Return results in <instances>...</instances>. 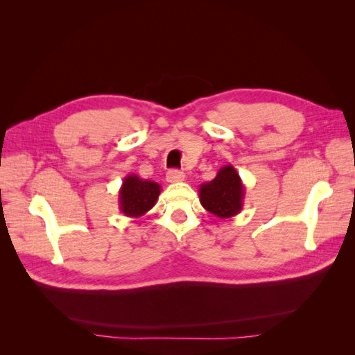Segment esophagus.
<instances>
[{"mask_svg": "<svg viewBox=\"0 0 355 355\" xmlns=\"http://www.w3.org/2000/svg\"><path fill=\"white\" fill-rule=\"evenodd\" d=\"M166 179H167L168 184H178V182L185 180V175L179 170H168Z\"/></svg>", "mask_w": 355, "mask_h": 355, "instance_id": "1", "label": "esophagus"}]
</instances>
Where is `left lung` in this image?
Listing matches in <instances>:
<instances>
[{
	"label": "left lung",
	"instance_id": "1",
	"mask_svg": "<svg viewBox=\"0 0 355 355\" xmlns=\"http://www.w3.org/2000/svg\"><path fill=\"white\" fill-rule=\"evenodd\" d=\"M244 194L243 180L232 164L223 166L216 178L198 189L201 206L220 219H230L243 210Z\"/></svg>",
	"mask_w": 355,
	"mask_h": 355
}]
</instances>
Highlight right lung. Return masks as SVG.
<instances>
[{
	"instance_id": "add662e5",
	"label": "right lung",
	"mask_w": 355,
	"mask_h": 355,
	"mask_svg": "<svg viewBox=\"0 0 355 355\" xmlns=\"http://www.w3.org/2000/svg\"><path fill=\"white\" fill-rule=\"evenodd\" d=\"M159 192L161 187L157 182L127 175L118 191V209L124 216L137 219L155 206Z\"/></svg>"
}]
</instances>
